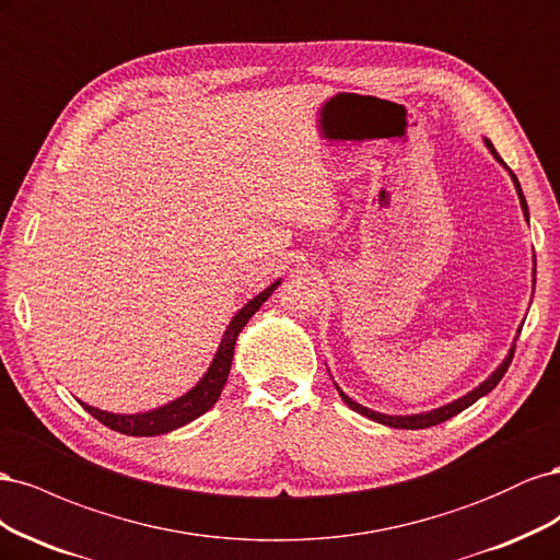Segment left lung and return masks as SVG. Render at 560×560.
Segmentation results:
<instances>
[{"label":"left lung","mask_w":560,"mask_h":560,"mask_svg":"<svg viewBox=\"0 0 560 560\" xmlns=\"http://www.w3.org/2000/svg\"><path fill=\"white\" fill-rule=\"evenodd\" d=\"M483 142H486V147L490 149V154H493V159H495L500 165L506 167V163L500 159V154L495 151V147L490 144V140H483ZM506 173H510V177H512V182H514V186H516V194H518V200H521V210H523L525 222H528V219H530V214H528V202H525V196H523V191H521V184H518L516 175L510 171V167H506ZM535 266H537V261H535V257H533V290H535ZM518 334H521V327H518V331H516V338H518ZM516 338H514V343H512V348H510V354H506V358L502 360V364H500V366L493 371V374H490L479 387L469 389V393H467L465 397H460V399H455V401H451V404H446V406H439V409H432V411H425V413H411V416H387V413H378V411H371V409H366V406H362V404H358L354 399H350L338 385H336V389H338V395H341V399L350 406L352 411H358V413H362V416H366V418H371V420H376V422H381V425L397 428V430H422V428H432V425H439V422H444V420L457 416L460 411H465L467 406H471L474 401L481 399L483 395H488L490 389H493V387L502 381V376L506 374V369H510V364H512L514 350H516Z\"/></svg>","instance_id":"8db88e82"}]
</instances>
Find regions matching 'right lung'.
I'll return each instance as SVG.
<instances>
[{
  "label": "right lung",
  "mask_w": 560,
  "mask_h": 560,
  "mask_svg": "<svg viewBox=\"0 0 560 560\" xmlns=\"http://www.w3.org/2000/svg\"><path fill=\"white\" fill-rule=\"evenodd\" d=\"M280 282L282 280H276L273 284L266 287L261 294L249 299L245 306L233 315V319L229 322V327L222 336V343H219V348H217L214 360H212L210 369L206 371V376H202L186 395L177 397L171 404L159 406V409H154V411H144V413H109V411L95 409V406H89L83 401H81V406L93 418L103 422V425H107L109 430L121 432V434H130V436H156V434L173 432V430L186 425V422H191L198 416L210 411L212 406L217 404L219 395H222L224 385H226L238 334L243 331V327L247 325L249 317L264 306V301L276 292V287Z\"/></svg>",
  "instance_id": "right-lung-1"
}]
</instances>
